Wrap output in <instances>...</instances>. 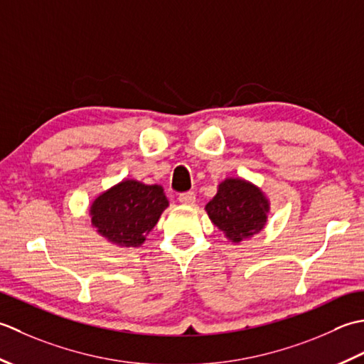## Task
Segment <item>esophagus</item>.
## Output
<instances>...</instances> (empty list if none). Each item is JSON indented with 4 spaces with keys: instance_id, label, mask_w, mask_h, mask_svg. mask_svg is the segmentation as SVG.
Instances as JSON below:
<instances>
[{
    "instance_id": "esophagus-1",
    "label": "esophagus",
    "mask_w": 364,
    "mask_h": 364,
    "mask_svg": "<svg viewBox=\"0 0 364 364\" xmlns=\"http://www.w3.org/2000/svg\"><path fill=\"white\" fill-rule=\"evenodd\" d=\"M179 201L183 204V205H191L193 203L196 201V195L193 191H185V193H181L179 195Z\"/></svg>"
}]
</instances>
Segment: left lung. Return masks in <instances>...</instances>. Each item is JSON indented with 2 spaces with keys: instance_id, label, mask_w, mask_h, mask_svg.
<instances>
[{
  "instance_id": "8db88e82",
  "label": "left lung",
  "mask_w": 364,
  "mask_h": 364,
  "mask_svg": "<svg viewBox=\"0 0 364 364\" xmlns=\"http://www.w3.org/2000/svg\"><path fill=\"white\" fill-rule=\"evenodd\" d=\"M269 210L270 203L262 190L239 177H228L221 182L217 195L205 205L212 223L232 243L261 232Z\"/></svg>"
}]
</instances>
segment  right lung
I'll use <instances>...</instances> for the list:
<instances>
[{
    "instance_id": "obj_1",
    "label": "right lung",
    "mask_w": 364,
    "mask_h": 364,
    "mask_svg": "<svg viewBox=\"0 0 364 364\" xmlns=\"http://www.w3.org/2000/svg\"><path fill=\"white\" fill-rule=\"evenodd\" d=\"M169 205L161 185L125 179L94 199L89 209L97 232L117 247H141Z\"/></svg>"
}]
</instances>
